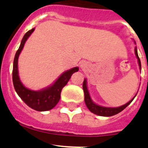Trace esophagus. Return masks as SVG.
<instances>
[{"mask_svg":"<svg viewBox=\"0 0 148 148\" xmlns=\"http://www.w3.org/2000/svg\"><path fill=\"white\" fill-rule=\"evenodd\" d=\"M81 67L82 68V69H84V68L86 67V64H84V63H82V64H81Z\"/></svg>","mask_w":148,"mask_h":148,"instance_id":"1","label":"esophagus"}]
</instances>
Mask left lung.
<instances>
[{"instance_id": "left-lung-1", "label": "left lung", "mask_w": 148, "mask_h": 148, "mask_svg": "<svg viewBox=\"0 0 148 148\" xmlns=\"http://www.w3.org/2000/svg\"><path fill=\"white\" fill-rule=\"evenodd\" d=\"M135 54L136 56L137 59H138V66H139V69L141 70V61L139 58H138V53H137V49L136 47L135 48ZM83 90L84 92V101H85V104L87 105V108L90 110V112H92V113L95 115H98V116H114L116 114H118L119 113L121 112L123 110L126 108L130 103L132 102V101L134 99V98L136 97V95L130 101H128L127 104H124L122 106H120V107H117V108H107V107H103V106H100L99 104H96L95 103H94L92 101V100L90 98V93H89L88 89H87V79H84L83 82Z\"/></svg>"}]
</instances>
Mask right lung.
<instances>
[{
	"mask_svg": "<svg viewBox=\"0 0 148 148\" xmlns=\"http://www.w3.org/2000/svg\"><path fill=\"white\" fill-rule=\"evenodd\" d=\"M35 28L29 30L22 38L21 45L14 58L12 70V82L15 90L19 97L25 102L26 104L32 109L37 111H47L53 109L59 101L61 92L63 87L66 85L71 78L72 75L78 71V67H73L63 73L57 80L49 87L38 91L29 90L23 85L18 75V61L21 52L23 49L26 41L33 32Z\"/></svg>",
	"mask_w": 148,
	"mask_h": 148,
	"instance_id": "add662e5",
	"label": "right lung"
}]
</instances>
